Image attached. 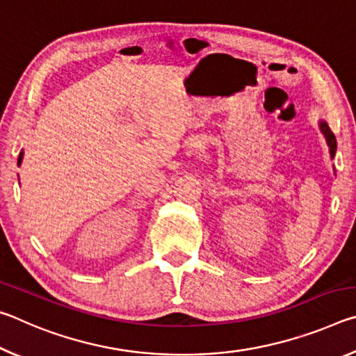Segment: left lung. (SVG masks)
Returning a JSON list of instances; mask_svg holds the SVG:
<instances>
[{
    "instance_id": "8db88e82",
    "label": "left lung",
    "mask_w": 356,
    "mask_h": 356,
    "mask_svg": "<svg viewBox=\"0 0 356 356\" xmlns=\"http://www.w3.org/2000/svg\"><path fill=\"white\" fill-rule=\"evenodd\" d=\"M318 127H321V131L325 135V140H327V144H328V147H330L331 159H334V154H336V136H334V134L330 130L328 124L323 122V120H321V122H318Z\"/></svg>"
}]
</instances>
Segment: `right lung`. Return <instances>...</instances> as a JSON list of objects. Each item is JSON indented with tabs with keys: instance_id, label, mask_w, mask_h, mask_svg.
Masks as SVG:
<instances>
[{
	"instance_id": "1",
	"label": "right lung",
	"mask_w": 356,
	"mask_h": 356,
	"mask_svg": "<svg viewBox=\"0 0 356 356\" xmlns=\"http://www.w3.org/2000/svg\"><path fill=\"white\" fill-rule=\"evenodd\" d=\"M22 160H23V152H20V155H19V166L22 165Z\"/></svg>"
}]
</instances>
